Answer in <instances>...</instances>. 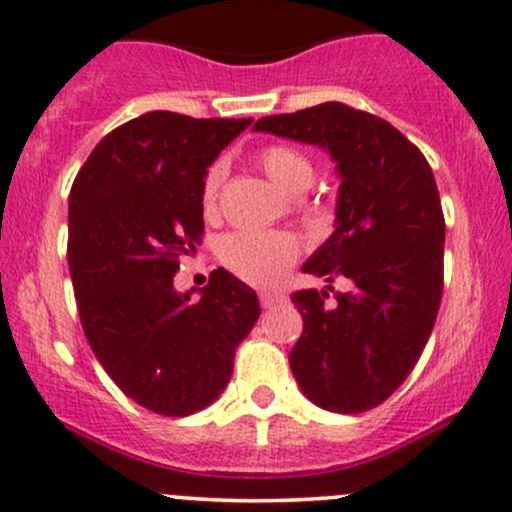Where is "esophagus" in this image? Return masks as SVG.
I'll use <instances>...</instances> for the list:
<instances>
[{"label":"esophagus","mask_w":512,"mask_h":512,"mask_svg":"<svg viewBox=\"0 0 512 512\" xmlns=\"http://www.w3.org/2000/svg\"><path fill=\"white\" fill-rule=\"evenodd\" d=\"M258 300H261V307H276L278 302H283V293H276V290H261L258 293Z\"/></svg>","instance_id":"obj_1"}]
</instances>
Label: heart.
I'll list each match as a JSON object with an SVG mask.
<instances>
[{"label":"heart","mask_w":512,"mask_h":512,"mask_svg":"<svg viewBox=\"0 0 512 512\" xmlns=\"http://www.w3.org/2000/svg\"><path fill=\"white\" fill-rule=\"evenodd\" d=\"M256 161L278 188L288 192L305 190L315 178L312 161L295 146L268 144L256 153ZM224 173L227 168L222 161H217L207 168L205 178H202V210L207 214L217 212ZM300 254L302 241L298 236L280 232H234L224 236L219 244V261L236 278L254 285L278 283L285 271L298 261Z\"/></svg>","instance_id":"b5f03b06"}]
</instances>
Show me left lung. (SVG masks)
<instances>
[{"label": "left lung", "mask_w": 512, "mask_h": 512, "mask_svg": "<svg viewBox=\"0 0 512 512\" xmlns=\"http://www.w3.org/2000/svg\"><path fill=\"white\" fill-rule=\"evenodd\" d=\"M256 131L327 148L342 175L337 229L302 271L351 288L290 295L302 334L290 368L332 412H366L410 376L444 288V214L427 158L393 124L342 102L261 117Z\"/></svg>", "instance_id": "8db88e82"}]
</instances>
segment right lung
<instances>
[{"mask_svg":"<svg viewBox=\"0 0 512 512\" xmlns=\"http://www.w3.org/2000/svg\"><path fill=\"white\" fill-rule=\"evenodd\" d=\"M251 119L148 112L95 146L68 205V263L87 342L134 403L166 417L227 388L261 305L224 268L200 298L175 293L180 258L202 244V178Z\"/></svg>","mask_w":512,"mask_h":512,"instance_id":"obj_1","label":"right lung"}]
</instances>
